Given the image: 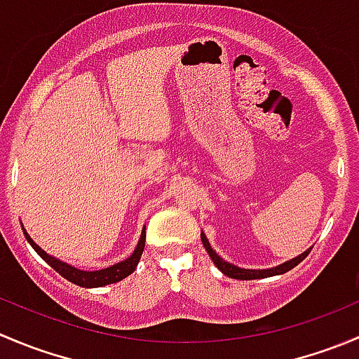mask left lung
Returning <instances> with one entry per match:
<instances>
[{
	"label": "left lung",
	"instance_id": "obj_1",
	"mask_svg": "<svg viewBox=\"0 0 359 359\" xmlns=\"http://www.w3.org/2000/svg\"><path fill=\"white\" fill-rule=\"evenodd\" d=\"M201 242H203V247L205 250L208 252V256H210V259L214 261L215 266L221 270L222 273H224L226 277H231V279H240V280H250V279H264V277H273V276H280V273H286L290 272L291 268L297 266L300 261H304L305 257H307L309 250H304L302 254H298L297 257H293V259L290 261H284V263L277 264V266H272V268H264V270H252V268H242V266H236V264L229 263V261L222 259L221 256H219L217 252H215L214 249H212L210 242H208L207 235H205L203 231H201Z\"/></svg>",
	"mask_w": 359,
	"mask_h": 359
}]
</instances>
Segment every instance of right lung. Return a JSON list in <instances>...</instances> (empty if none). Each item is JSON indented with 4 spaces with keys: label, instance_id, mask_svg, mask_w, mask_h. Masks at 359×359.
I'll list each match as a JSON object with an SVG mask.
<instances>
[{
    "label": "right lung",
    "instance_id": "obj_1",
    "mask_svg": "<svg viewBox=\"0 0 359 359\" xmlns=\"http://www.w3.org/2000/svg\"><path fill=\"white\" fill-rule=\"evenodd\" d=\"M24 235H26L29 245L36 250V254L45 261V263L50 264V266L54 268L59 276H62L66 280H69V283L76 284V286H80V287H102V286H107V284H114V283H119V280L126 279L128 276H131V273L135 272V268H137V264H138V261H140L142 252H144V247H145V228H144L142 229L140 240H138L137 247H135V250L131 252L130 257H126L124 261H119V263L112 264V266L87 272V270H80V268L72 266V264L65 263V261L57 259V257H54V256H50V254L45 252V250L41 249L38 243H34V240L27 235L26 229H24Z\"/></svg>",
    "mask_w": 359,
    "mask_h": 359
}]
</instances>
